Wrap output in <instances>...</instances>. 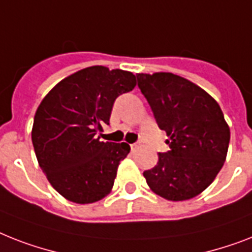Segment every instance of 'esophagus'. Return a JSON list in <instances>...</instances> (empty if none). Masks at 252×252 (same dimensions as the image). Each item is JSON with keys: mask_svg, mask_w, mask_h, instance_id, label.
Returning <instances> with one entry per match:
<instances>
[{"mask_svg": "<svg viewBox=\"0 0 252 252\" xmlns=\"http://www.w3.org/2000/svg\"><path fill=\"white\" fill-rule=\"evenodd\" d=\"M138 146H140L138 144H130V149H132V151L137 150V149H138Z\"/></svg>", "mask_w": 252, "mask_h": 252, "instance_id": "obj_1", "label": "esophagus"}]
</instances>
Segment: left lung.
Wrapping results in <instances>:
<instances>
[{
    "mask_svg": "<svg viewBox=\"0 0 252 252\" xmlns=\"http://www.w3.org/2000/svg\"><path fill=\"white\" fill-rule=\"evenodd\" d=\"M137 85L169 140L154 168L145 171L147 185L168 200L202 193L224 165L230 130L218 102L189 80L169 72L138 73Z\"/></svg>",
    "mask_w": 252,
    "mask_h": 252,
    "instance_id": "obj_1",
    "label": "left lung"
}]
</instances>
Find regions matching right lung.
Returning a JSON list of instances; mask_svg holds the SVG:
<instances>
[{"label": "right lung", "instance_id": "1", "mask_svg": "<svg viewBox=\"0 0 252 252\" xmlns=\"http://www.w3.org/2000/svg\"><path fill=\"white\" fill-rule=\"evenodd\" d=\"M134 87L133 73L93 66L62 80L40 103L32 144L42 172L66 199L93 203L112 189L130 147L99 141L98 134L110 124L116 98Z\"/></svg>", "mask_w": 252, "mask_h": 252}]
</instances>
